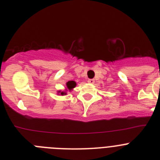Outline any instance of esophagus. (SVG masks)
Returning <instances> with one entry per match:
<instances>
[{"label":"esophagus","instance_id":"34e87169","mask_svg":"<svg viewBox=\"0 0 160 160\" xmlns=\"http://www.w3.org/2000/svg\"><path fill=\"white\" fill-rule=\"evenodd\" d=\"M88 82L89 84H94V79H88Z\"/></svg>","mask_w":160,"mask_h":160}]
</instances>
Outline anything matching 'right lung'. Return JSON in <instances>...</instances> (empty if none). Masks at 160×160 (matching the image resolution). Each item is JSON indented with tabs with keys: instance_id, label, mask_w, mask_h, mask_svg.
Returning <instances> with one entry per match:
<instances>
[{
	"instance_id": "obj_1",
	"label": "right lung",
	"mask_w": 160,
	"mask_h": 160,
	"mask_svg": "<svg viewBox=\"0 0 160 160\" xmlns=\"http://www.w3.org/2000/svg\"><path fill=\"white\" fill-rule=\"evenodd\" d=\"M66 86H67V88H68V90L71 91V90H72L76 86V83H75V82H74V81H68V82L66 83ZM58 93H60L61 95H66V92H61V91H59V92H58Z\"/></svg>"
}]
</instances>
